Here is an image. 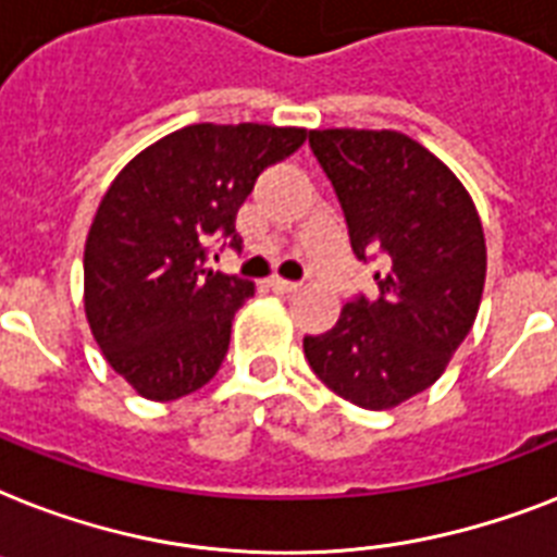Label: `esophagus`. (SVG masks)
I'll use <instances>...</instances> for the list:
<instances>
[{"label": "esophagus", "mask_w": 557, "mask_h": 557, "mask_svg": "<svg viewBox=\"0 0 557 557\" xmlns=\"http://www.w3.org/2000/svg\"><path fill=\"white\" fill-rule=\"evenodd\" d=\"M269 286L274 288L277 294H292V292H297V288H300V283H294V280H283V277H271Z\"/></svg>", "instance_id": "34e87169"}]
</instances>
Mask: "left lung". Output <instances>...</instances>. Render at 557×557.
<instances>
[{
    "label": "left lung",
    "mask_w": 557,
    "mask_h": 557,
    "mask_svg": "<svg viewBox=\"0 0 557 557\" xmlns=\"http://www.w3.org/2000/svg\"><path fill=\"white\" fill-rule=\"evenodd\" d=\"M357 260L383 255L377 294L346 302L337 323L302 337L334 395L392 409L443 374L472 329L486 280V239L472 197L435 153L400 131H311Z\"/></svg>",
    "instance_id": "obj_1"
}]
</instances>
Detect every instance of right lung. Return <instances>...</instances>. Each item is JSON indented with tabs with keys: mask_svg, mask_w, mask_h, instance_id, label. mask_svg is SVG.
<instances>
[{
	"mask_svg": "<svg viewBox=\"0 0 557 557\" xmlns=\"http://www.w3.org/2000/svg\"><path fill=\"white\" fill-rule=\"evenodd\" d=\"M306 128L185 125L116 174L85 239V318L116 374L148 400H176L223 366L234 311L255 283L206 269L214 237L239 246V206Z\"/></svg>",
	"mask_w": 557,
	"mask_h": 557,
	"instance_id": "right-lung-1",
	"label": "right lung"
}]
</instances>
